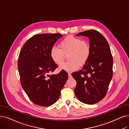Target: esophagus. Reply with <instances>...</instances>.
Segmentation results:
<instances>
[{"label":"esophagus","instance_id":"esophagus-1","mask_svg":"<svg viewBox=\"0 0 129 129\" xmlns=\"http://www.w3.org/2000/svg\"><path fill=\"white\" fill-rule=\"evenodd\" d=\"M68 75H69V77H72L71 74L70 73H68Z\"/></svg>","mask_w":129,"mask_h":129}]
</instances>
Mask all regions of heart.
<instances>
[{
    "label": "heart",
    "mask_w": 129,
    "mask_h": 129,
    "mask_svg": "<svg viewBox=\"0 0 129 129\" xmlns=\"http://www.w3.org/2000/svg\"><path fill=\"white\" fill-rule=\"evenodd\" d=\"M59 47L53 46L50 51V56L55 63L62 64L65 59V54H68L69 60L60 66L59 69L68 72H72L79 69L80 65L85 64L91 53L89 43L82 40L74 36L66 37L59 44Z\"/></svg>",
    "instance_id": "obj_1"
}]
</instances>
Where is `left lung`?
Returning a JSON list of instances; mask_svg holds the SVG:
<instances>
[{
    "instance_id": "left-lung-1",
    "label": "left lung",
    "mask_w": 129,
    "mask_h": 129,
    "mask_svg": "<svg viewBox=\"0 0 129 129\" xmlns=\"http://www.w3.org/2000/svg\"><path fill=\"white\" fill-rule=\"evenodd\" d=\"M89 38L91 53L83 69L73 73L76 81L74 92L81 102L94 104L106 95L113 76V60L108 42L98 31L90 29L76 36Z\"/></svg>"
}]
</instances>
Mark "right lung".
I'll return each mask as SVG.
<instances>
[{
    "instance_id": "obj_1",
    "label": "right lung",
    "mask_w": 129,
    "mask_h": 129,
    "mask_svg": "<svg viewBox=\"0 0 129 129\" xmlns=\"http://www.w3.org/2000/svg\"><path fill=\"white\" fill-rule=\"evenodd\" d=\"M61 34H41L28 40L22 47L18 61L20 83L31 102L48 106L58 100L68 79L61 70L57 74H49L58 68L50 56V51Z\"/></svg>"
}]
</instances>
